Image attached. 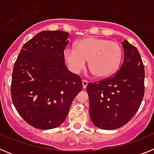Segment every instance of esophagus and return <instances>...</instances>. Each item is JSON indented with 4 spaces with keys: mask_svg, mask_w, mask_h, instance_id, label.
Listing matches in <instances>:
<instances>
[{
    "mask_svg": "<svg viewBox=\"0 0 154 154\" xmlns=\"http://www.w3.org/2000/svg\"><path fill=\"white\" fill-rule=\"evenodd\" d=\"M88 81L87 80H82V87H83V89H85L87 86V85H88Z\"/></svg>",
    "mask_w": 154,
    "mask_h": 154,
    "instance_id": "esophagus-1",
    "label": "esophagus"
}]
</instances>
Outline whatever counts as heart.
Here are the masks:
<instances>
[{"label":"heart","mask_w":154,"mask_h":154,"mask_svg":"<svg viewBox=\"0 0 154 154\" xmlns=\"http://www.w3.org/2000/svg\"><path fill=\"white\" fill-rule=\"evenodd\" d=\"M64 58L72 72L78 73L84 69L85 62L94 76L104 79L113 75L120 65L123 49L116 42L89 37L78 41L74 48H67Z\"/></svg>","instance_id":"obj_1"}]
</instances>
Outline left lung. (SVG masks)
<instances>
[{
    "instance_id": "1",
    "label": "left lung",
    "mask_w": 154,
    "mask_h": 154,
    "mask_svg": "<svg viewBox=\"0 0 154 154\" xmlns=\"http://www.w3.org/2000/svg\"><path fill=\"white\" fill-rule=\"evenodd\" d=\"M124 59L116 74L87 85L89 116L96 127L116 130L129 122L144 96L145 72L140 52L124 39Z\"/></svg>"
}]
</instances>
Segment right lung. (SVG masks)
<instances>
[{
  "label": "right lung",
  "instance_id": "obj_1",
  "mask_svg": "<svg viewBox=\"0 0 154 154\" xmlns=\"http://www.w3.org/2000/svg\"><path fill=\"white\" fill-rule=\"evenodd\" d=\"M69 35L63 31L39 32L23 45L14 65L12 102L19 115L37 129L60 126L82 89L81 77L64 62Z\"/></svg>",
  "mask_w": 154,
  "mask_h": 154
}]
</instances>
